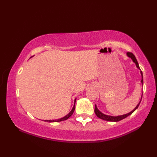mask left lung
Here are the masks:
<instances>
[{
	"label": "left lung",
	"mask_w": 157,
	"mask_h": 157,
	"mask_svg": "<svg viewBox=\"0 0 157 157\" xmlns=\"http://www.w3.org/2000/svg\"><path fill=\"white\" fill-rule=\"evenodd\" d=\"M127 56H128V57H129L130 59H131L132 60V61L134 62L136 65V67H137L138 69H139L140 70V67H139V65H138V63L137 61V59H136L135 56L132 54V52H127ZM140 73H141V75H142V80H141V83L143 85V74H142V72L140 70ZM142 95L141 96V100H142ZM141 100L140 101L139 103L137 105V106H136V107L132 110V111L131 112H129L128 113H127V114H125V115H118V116H111V115H105L104 114V113H102L101 111H100L98 109L97 106H96V105H95V109H94V112H95V114L96 115V116L98 117V118L101 119H103L105 120V121H114V122H117V121H121V120L123 119L126 118L127 117L129 116L130 115H132L133 113H134L136 109H137L138 108L139 106V105L140 103L141 102Z\"/></svg>",
	"instance_id": "obj_1"
}]
</instances>
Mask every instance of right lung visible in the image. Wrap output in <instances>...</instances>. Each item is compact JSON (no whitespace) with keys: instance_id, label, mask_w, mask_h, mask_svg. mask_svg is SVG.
I'll return each instance as SVG.
<instances>
[{"instance_id":"1","label":"right lung","mask_w":157,"mask_h":157,"mask_svg":"<svg viewBox=\"0 0 157 157\" xmlns=\"http://www.w3.org/2000/svg\"><path fill=\"white\" fill-rule=\"evenodd\" d=\"M75 101H76V98L75 99L74 101V105H73V108L71 109V111H70L67 115H65V117H63L61 118V119H55V120H44V121H46V122H59V121H65V120H67L68 118H69L70 117H71L72 115V114L73 113V112H74V110H75Z\"/></svg>"}]
</instances>
